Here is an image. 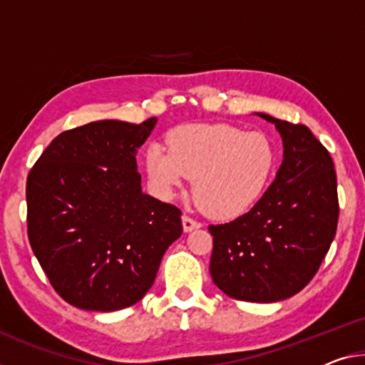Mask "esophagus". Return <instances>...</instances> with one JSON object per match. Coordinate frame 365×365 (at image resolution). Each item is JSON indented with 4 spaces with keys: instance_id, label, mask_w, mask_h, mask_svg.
<instances>
[{
    "instance_id": "34e87169",
    "label": "esophagus",
    "mask_w": 365,
    "mask_h": 365,
    "mask_svg": "<svg viewBox=\"0 0 365 365\" xmlns=\"http://www.w3.org/2000/svg\"><path fill=\"white\" fill-rule=\"evenodd\" d=\"M199 227H200V223L197 220H194L192 217L182 215V228H184V232H192V230L199 228Z\"/></svg>"
}]
</instances>
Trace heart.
<instances>
[{"instance_id":"heart-1","label":"heart","mask_w":365,"mask_h":365,"mask_svg":"<svg viewBox=\"0 0 365 365\" xmlns=\"http://www.w3.org/2000/svg\"><path fill=\"white\" fill-rule=\"evenodd\" d=\"M170 150L151 145L145 156L156 187L173 194L194 178L192 192L207 215L235 218L248 212L272 181L277 150L271 138L233 125H187L171 132Z\"/></svg>"}]
</instances>
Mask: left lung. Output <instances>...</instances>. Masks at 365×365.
I'll list each match as a JSON object with an SVG mask.
<instances>
[{"label":"left lung","instance_id":"obj_1","mask_svg":"<svg viewBox=\"0 0 365 365\" xmlns=\"http://www.w3.org/2000/svg\"><path fill=\"white\" fill-rule=\"evenodd\" d=\"M257 115L282 137V165L253 209L209 225L210 276L232 299L271 304L299 294L318 272L338 227V184L331 156L310 128Z\"/></svg>","mask_w":365,"mask_h":365}]
</instances>
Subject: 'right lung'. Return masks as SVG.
I'll return each instance as SVG.
<instances>
[{"mask_svg":"<svg viewBox=\"0 0 365 365\" xmlns=\"http://www.w3.org/2000/svg\"><path fill=\"white\" fill-rule=\"evenodd\" d=\"M156 117L98 120L60 133L27 176V235L61 299L93 312L127 308L148 292L181 210L142 192L135 153Z\"/></svg>","mask_w":365,"mask_h":365,"instance_id":"obj_1","label":"right lung"}]
</instances>
